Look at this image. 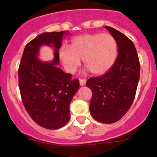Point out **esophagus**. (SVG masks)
<instances>
[{
  "label": "esophagus",
  "instance_id": "1",
  "mask_svg": "<svg viewBox=\"0 0 157 157\" xmlns=\"http://www.w3.org/2000/svg\"><path fill=\"white\" fill-rule=\"evenodd\" d=\"M79 84H80L81 86H84L86 84V80L85 79H80Z\"/></svg>",
  "mask_w": 157,
  "mask_h": 157
}]
</instances>
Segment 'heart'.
Returning a JSON list of instances; mask_svg holds the SVG:
<instances>
[{"label": "heart", "mask_w": 157, "mask_h": 157, "mask_svg": "<svg viewBox=\"0 0 157 157\" xmlns=\"http://www.w3.org/2000/svg\"><path fill=\"white\" fill-rule=\"evenodd\" d=\"M117 53V43L112 35L95 33L75 36L70 46L61 47L59 57L67 73H74L83 59L86 71L101 75L112 69Z\"/></svg>", "instance_id": "heart-1"}]
</instances>
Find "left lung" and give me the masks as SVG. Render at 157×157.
Masks as SVG:
<instances>
[{
	"mask_svg": "<svg viewBox=\"0 0 157 157\" xmlns=\"http://www.w3.org/2000/svg\"><path fill=\"white\" fill-rule=\"evenodd\" d=\"M105 28L117 41L118 56L108 73L88 79L86 85L93 92L91 115L108 124L121 119L132 106L140 79V62L133 42L113 28Z\"/></svg>",
	"mask_w": 157,
	"mask_h": 157,
	"instance_id": "obj_1",
	"label": "left lung"
}]
</instances>
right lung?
I'll return each instance as SVG.
<instances>
[{
	"label": "right lung",
	"mask_w": 157,
	"mask_h": 157,
	"mask_svg": "<svg viewBox=\"0 0 157 157\" xmlns=\"http://www.w3.org/2000/svg\"><path fill=\"white\" fill-rule=\"evenodd\" d=\"M69 31L46 32L25 45L18 70L19 88L24 106L35 123L47 129H58L70 121V104L79 89L77 79L57 67L59 50ZM55 49L54 59L44 62L38 59L40 48Z\"/></svg>",
	"instance_id": "obj_1"
}]
</instances>
